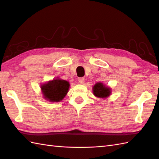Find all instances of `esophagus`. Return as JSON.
Instances as JSON below:
<instances>
[{"instance_id": "obj_1", "label": "esophagus", "mask_w": 159, "mask_h": 159, "mask_svg": "<svg viewBox=\"0 0 159 159\" xmlns=\"http://www.w3.org/2000/svg\"><path fill=\"white\" fill-rule=\"evenodd\" d=\"M84 80H85V79H84V78H79V83L80 84H83L84 83Z\"/></svg>"}]
</instances>
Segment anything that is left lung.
Returning a JSON list of instances; mask_svg holds the SVG:
<instances>
[{
    "instance_id": "8db88e82",
    "label": "left lung",
    "mask_w": 159,
    "mask_h": 159,
    "mask_svg": "<svg viewBox=\"0 0 159 159\" xmlns=\"http://www.w3.org/2000/svg\"><path fill=\"white\" fill-rule=\"evenodd\" d=\"M93 94L97 98H107L111 93V89L109 87L104 85L102 83L98 82L93 85L92 88Z\"/></svg>"
}]
</instances>
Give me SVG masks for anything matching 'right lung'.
Masks as SVG:
<instances>
[{
  "instance_id": "1",
  "label": "right lung",
  "mask_w": 159,
  "mask_h": 159,
  "mask_svg": "<svg viewBox=\"0 0 159 159\" xmlns=\"http://www.w3.org/2000/svg\"><path fill=\"white\" fill-rule=\"evenodd\" d=\"M41 91L43 98L51 102L61 101L67 95L70 88V83L59 77L43 83Z\"/></svg>"
}]
</instances>
